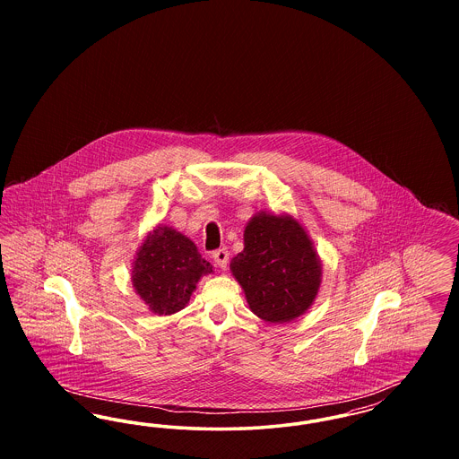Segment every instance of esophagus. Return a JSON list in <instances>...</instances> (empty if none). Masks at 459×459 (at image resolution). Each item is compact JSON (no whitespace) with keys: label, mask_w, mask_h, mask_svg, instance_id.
<instances>
[{"label":"esophagus","mask_w":459,"mask_h":459,"mask_svg":"<svg viewBox=\"0 0 459 459\" xmlns=\"http://www.w3.org/2000/svg\"><path fill=\"white\" fill-rule=\"evenodd\" d=\"M213 262L215 264L219 266V268H227V263H229V251L225 249V247H221V249H217L215 253H213Z\"/></svg>","instance_id":"obj_1"}]
</instances>
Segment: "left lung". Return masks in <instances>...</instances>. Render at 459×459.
Returning a JSON list of instances; mask_svg holds the SVG:
<instances>
[{"mask_svg": "<svg viewBox=\"0 0 459 459\" xmlns=\"http://www.w3.org/2000/svg\"><path fill=\"white\" fill-rule=\"evenodd\" d=\"M249 309L268 324H289L313 305L322 262L299 220L258 212L244 229V249L230 262Z\"/></svg>", "mask_w": 459, "mask_h": 459, "instance_id": "8db88e82", "label": "left lung"}]
</instances>
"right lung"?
I'll return each instance as SVG.
<instances>
[{
  "label": "right lung",
  "instance_id": "obj_1",
  "mask_svg": "<svg viewBox=\"0 0 459 459\" xmlns=\"http://www.w3.org/2000/svg\"><path fill=\"white\" fill-rule=\"evenodd\" d=\"M213 266L201 258L196 244L172 227L158 223L139 246L132 262V287L154 315L184 309L203 275Z\"/></svg>",
  "mask_w": 459,
  "mask_h": 459
}]
</instances>
